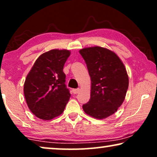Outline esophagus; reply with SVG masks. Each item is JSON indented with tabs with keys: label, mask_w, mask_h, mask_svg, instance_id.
Listing matches in <instances>:
<instances>
[{
	"label": "esophagus",
	"mask_w": 157,
	"mask_h": 157,
	"mask_svg": "<svg viewBox=\"0 0 157 157\" xmlns=\"http://www.w3.org/2000/svg\"><path fill=\"white\" fill-rule=\"evenodd\" d=\"M79 91H80V89H73V90H72L73 93H74V94H78V92H79Z\"/></svg>",
	"instance_id": "34e87169"
}]
</instances>
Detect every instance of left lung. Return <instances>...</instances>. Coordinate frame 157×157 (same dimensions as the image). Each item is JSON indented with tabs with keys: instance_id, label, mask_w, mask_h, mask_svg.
I'll return each mask as SVG.
<instances>
[{
	"instance_id": "left-lung-1",
	"label": "left lung",
	"mask_w": 157,
	"mask_h": 157,
	"mask_svg": "<svg viewBox=\"0 0 157 157\" xmlns=\"http://www.w3.org/2000/svg\"><path fill=\"white\" fill-rule=\"evenodd\" d=\"M91 77L89 101L83 105L86 113L98 119L112 115L125 99L128 87L126 68L114 52L99 46L79 51Z\"/></svg>"
}]
</instances>
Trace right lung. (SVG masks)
I'll use <instances>...</instances> for the list:
<instances>
[{"mask_svg": "<svg viewBox=\"0 0 157 157\" xmlns=\"http://www.w3.org/2000/svg\"><path fill=\"white\" fill-rule=\"evenodd\" d=\"M68 50L53 49L36 59L24 83L27 105L36 117L51 120L63 112L71 94L65 84Z\"/></svg>", "mask_w": 157, "mask_h": 157, "instance_id": "obj_1", "label": "right lung"}]
</instances>
